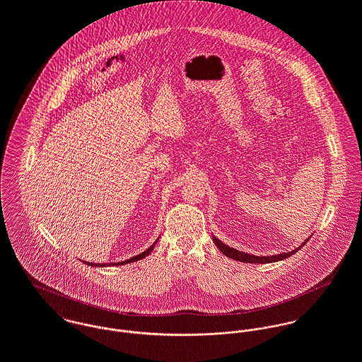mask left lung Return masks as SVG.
I'll return each mask as SVG.
<instances>
[{
	"mask_svg": "<svg viewBox=\"0 0 362 362\" xmlns=\"http://www.w3.org/2000/svg\"><path fill=\"white\" fill-rule=\"evenodd\" d=\"M214 240V244L217 245V248L223 252V255H226L227 258L234 259V260H238V262H245V263H270V262H277V260H283V259L288 258L291 257L293 254H296L298 250L303 248V245L307 244V241L298 247L297 250L291 251V252H284V254H279V255H273V257H255V255H250V254H245V252H241V251H237L234 248H230L227 247L226 244H223L221 241H218L217 238H213Z\"/></svg>",
	"mask_w": 362,
	"mask_h": 362,
	"instance_id": "1",
	"label": "left lung"
}]
</instances>
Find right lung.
Listing matches in <instances>:
<instances>
[{"label":"right lung","instance_id":"right-lung-1","mask_svg":"<svg viewBox=\"0 0 362 362\" xmlns=\"http://www.w3.org/2000/svg\"><path fill=\"white\" fill-rule=\"evenodd\" d=\"M157 243V241H156ZM155 243V244H156ZM155 244L151 247V248H148L145 252H142L141 255H136V257H134V258L128 259V260H124V262H118V263H114V264H124V263H129V262H136V260H139V259L146 258L152 251H153V248H155ZM88 264L89 266H100V264H98V263H90V262H88ZM107 266H110V263H105ZM103 264V266H105ZM112 264V263H111Z\"/></svg>","mask_w":362,"mask_h":362}]
</instances>
